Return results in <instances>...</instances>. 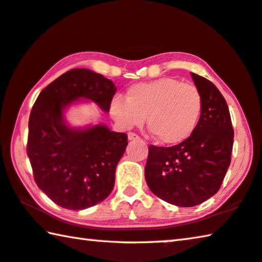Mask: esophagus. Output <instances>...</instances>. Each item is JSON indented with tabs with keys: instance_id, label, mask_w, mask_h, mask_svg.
<instances>
[{
	"instance_id": "esophagus-1",
	"label": "esophagus",
	"mask_w": 262,
	"mask_h": 262,
	"mask_svg": "<svg viewBox=\"0 0 262 262\" xmlns=\"http://www.w3.org/2000/svg\"><path fill=\"white\" fill-rule=\"evenodd\" d=\"M127 138H128V140H137V139H139V136L134 134V132H128Z\"/></svg>"
}]
</instances>
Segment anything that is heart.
Returning <instances> with one entry per match:
<instances>
[{
  "label": "heart",
  "instance_id": "b5f03b06",
  "mask_svg": "<svg viewBox=\"0 0 262 262\" xmlns=\"http://www.w3.org/2000/svg\"><path fill=\"white\" fill-rule=\"evenodd\" d=\"M203 113V97L195 84L174 78H160L131 85L125 101L115 97L110 114L119 125L147 124L160 143L178 145L194 134Z\"/></svg>",
  "mask_w": 262,
  "mask_h": 262
}]
</instances>
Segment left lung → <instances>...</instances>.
<instances>
[{"mask_svg": "<svg viewBox=\"0 0 262 262\" xmlns=\"http://www.w3.org/2000/svg\"><path fill=\"white\" fill-rule=\"evenodd\" d=\"M203 97L196 130L171 147H148L145 179L154 195L178 207L203 203L220 190L231 162L233 127L225 98L211 81L191 73Z\"/></svg>", "mask_w": 262, "mask_h": 262, "instance_id": "1", "label": "left lung"}]
</instances>
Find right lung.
<instances>
[{"label": "right lung", "mask_w": 262, "mask_h": 262, "mask_svg": "<svg viewBox=\"0 0 262 262\" xmlns=\"http://www.w3.org/2000/svg\"><path fill=\"white\" fill-rule=\"evenodd\" d=\"M117 89L85 68H74L42 89L29 118L28 157L39 189L55 204L83 210L102 202L115 184V171L125 152L127 136L104 124L72 127L63 113L89 100L108 113Z\"/></svg>", "instance_id": "right-lung-1"}]
</instances>
